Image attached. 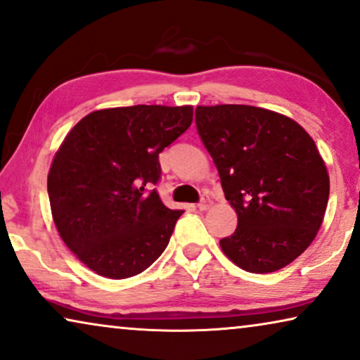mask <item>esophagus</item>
<instances>
[{"mask_svg":"<svg viewBox=\"0 0 360 360\" xmlns=\"http://www.w3.org/2000/svg\"><path fill=\"white\" fill-rule=\"evenodd\" d=\"M212 206V201L210 196H202V200L198 202V210L200 211H207Z\"/></svg>","mask_w":360,"mask_h":360,"instance_id":"esophagus-1","label":"esophagus"}]
</instances>
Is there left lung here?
<instances>
[{
  "label": "left lung",
  "mask_w": 360,
  "mask_h": 360,
  "mask_svg": "<svg viewBox=\"0 0 360 360\" xmlns=\"http://www.w3.org/2000/svg\"><path fill=\"white\" fill-rule=\"evenodd\" d=\"M196 127L238 219L224 255L248 273L288 266L314 242L330 196L315 141L283 113L236 103L198 105Z\"/></svg>",
  "instance_id": "1"
}]
</instances>
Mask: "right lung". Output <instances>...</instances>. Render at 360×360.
Listing matches in <instances>:
<instances>
[{"label": "right lung", "mask_w": 360, "mask_h": 360, "mask_svg": "<svg viewBox=\"0 0 360 360\" xmlns=\"http://www.w3.org/2000/svg\"><path fill=\"white\" fill-rule=\"evenodd\" d=\"M191 122V105L115 107L91 112L66 134L46 179L51 217L94 273L127 279L162 255L184 210H169L146 185L158 184L159 154Z\"/></svg>", "instance_id": "obj_1"}]
</instances>
